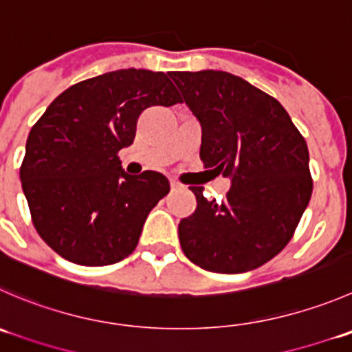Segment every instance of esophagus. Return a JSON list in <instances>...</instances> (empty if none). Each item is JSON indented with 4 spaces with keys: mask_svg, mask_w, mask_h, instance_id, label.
Instances as JSON below:
<instances>
[{
    "mask_svg": "<svg viewBox=\"0 0 352 352\" xmlns=\"http://www.w3.org/2000/svg\"><path fill=\"white\" fill-rule=\"evenodd\" d=\"M170 186H172V189H180V187H182V184L177 182V180H170Z\"/></svg>",
    "mask_w": 352,
    "mask_h": 352,
    "instance_id": "obj_1",
    "label": "esophagus"
}]
</instances>
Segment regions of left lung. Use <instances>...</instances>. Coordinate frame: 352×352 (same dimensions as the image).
I'll return each mask as SVG.
<instances>
[{
	"label": "left lung",
	"mask_w": 352,
	"mask_h": 352,
	"mask_svg": "<svg viewBox=\"0 0 352 352\" xmlns=\"http://www.w3.org/2000/svg\"><path fill=\"white\" fill-rule=\"evenodd\" d=\"M170 77L201 124L204 168L232 180L223 201H208L203 187H192L196 211L179 223L184 254L214 274L254 270L287 245L309 203L305 138L275 98L237 75Z\"/></svg>",
	"instance_id": "obj_1"
}]
</instances>
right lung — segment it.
<instances>
[{
	"mask_svg": "<svg viewBox=\"0 0 352 352\" xmlns=\"http://www.w3.org/2000/svg\"><path fill=\"white\" fill-rule=\"evenodd\" d=\"M177 103L163 72L125 68L68 87L30 129L22 189L37 234L61 258L104 267L134 251L170 182L151 170L129 175L118 151L134 142L146 108Z\"/></svg>",
	"mask_w": 352,
	"mask_h": 352,
	"instance_id": "1",
	"label": "right lung"
}]
</instances>
